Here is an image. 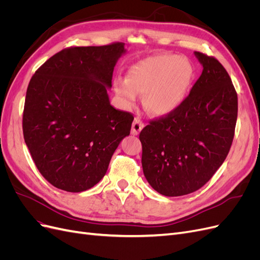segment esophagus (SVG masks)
Here are the masks:
<instances>
[{"label":"esophagus","instance_id":"1","mask_svg":"<svg viewBox=\"0 0 260 260\" xmlns=\"http://www.w3.org/2000/svg\"><path fill=\"white\" fill-rule=\"evenodd\" d=\"M143 127H144V123L141 121L139 118H136L135 121H133V123H132V130H131L132 135L133 136H138L139 133L141 132V130L143 129Z\"/></svg>","mask_w":260,"mask_h":260}]
</instances>
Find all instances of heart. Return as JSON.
Returning a JSON list of instances; mask_svg holds the SVG:
<instances>
[{"mask_svg": "<svg viewBox=\"0 0 260 260\" xmlns=\"http://www.w3.org/2000/svg\"><path fill=\"white\" fill-rule=\"evenodd\" d=\"M195 77L192 61L183 56L160 54L137 62L124 80L115 81V91L125 106L143 95L145 111L153 116H168L183 105Z\"/></svg>", "mask_w": 260, "mask_h": 260, "instance_id": "b5f03b06", "label": "heart"}]
</instances>
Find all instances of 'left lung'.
I'll return each instance as SVG.
<instances>
[{"label": "left lung", "mask_w": 260, "mask_h": 260, "mask_svg": "<svg viewBox=\"0 0 260 260\" xmlns=\"http://www.w3.org/2000/svg\"><path fill=\"white\" fill-rule=\"evenodd\" d=\"M201 77L183 105L149 121L140 133L147 182L165 196L205 185L230 151L238 118V94L229 74L212 56L194 52Z\"/></svg>", "instance_id": "left-lung-1"}]
</instances>
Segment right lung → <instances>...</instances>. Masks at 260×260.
<instances>
[{
	"label": "right lung",
	"mask_w": 260,
	"mask_h": 260,
	"mask_svg": "<svg viewBox=\"0 0 260 260\" xmlns=\"http://www.w3.org/2000/svg\"><path fill=\"white\" fill-rule=\"evenodd\" d=\"M124 43L77 46L56 53L29 82L22 115L25 142L45 180L67 192L99 183L133 115L109 103Z\"/></svg>",
	"instance_id": "right-lung-1"
}]
</instances>
